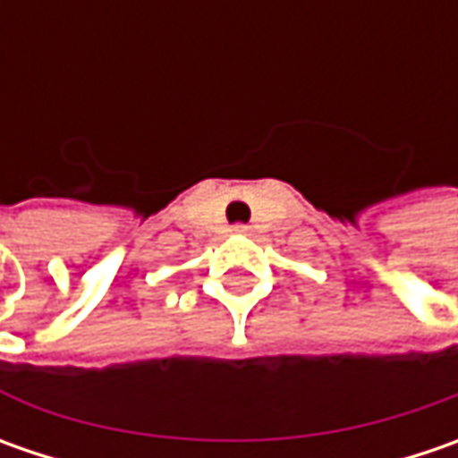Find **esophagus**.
<instances>
[{"instance_id": "34e87169", "label": "esophagus", "mask_w": 458, "mask_h": 458, "mask_svg": "<svg viewBox=\"0 0 458 458\" xmlns=\"http://www.w3.org/2000/svg\"><path fill=\"white\" fill-rule=\"evenodd\" d=\"M232 232H234V234H247V232H250V226H247V224H234V226H232Z\"/></svg>"}]
</instances>
